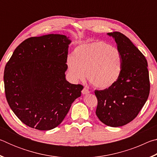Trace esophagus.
I'll return each mask as SVG.
<instances>
[{
  "mask_svg": "<svg viewBox=\"0 0 157 157\" xmlns=\"http://www.w3.org/2000/svg\"><path fill=\"white\" fill-rule=\"evenodd\" d=\"M89 90L88 89H86V87H84V88L82 89V94H89Z\"/></svg>",
  "mask_w": 157,
  "mask_h": 157,
  "instance_id": "34e87169",
  "label": "esophagus"
}]
</instances>
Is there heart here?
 <instances>
[{"instance_id": "heart-1", "label": "heart", "mask_w": 157, "mask_h": 157, "mask_svg": "<svg viewBox=\"0 0 157 157\" xmlns=\"http://www.w3.org/2000/svg\"><path fill=\"white\" fill-rule=\"evenodd\" d=\"M68 71L74 80L83 79L86 71L90 83L100 89H108L118 81L122 58L116 48L102 41L79 44L66 60Z\"/></svg>"}]
</instances>
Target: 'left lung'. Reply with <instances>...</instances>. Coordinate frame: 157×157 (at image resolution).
Returning <instances> with one entry per match:
<instances>
[{"label": "left lung", "instance_id": "obj_1", "mask_svg": "<svg viewBox=\"0 0 157 157\" xmlns=\"http://www.w3.org/2000/svg\"><path fill=\"white\" fill-rule=\"evenodd\" d=\"M115 39L122 58L121 75L108 89L95 90L98 99L95 113L110 127H121L134 120L150 94L147 62L129 38L119 32L107 34Z\"/></svg>", "mask_w": 157, "mask_h": 157}]
</instances>
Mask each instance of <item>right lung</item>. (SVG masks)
Wrapping results in <instances>:
<instances>
[{
    "mask_svg": "<svg viewBox=\"0 0 157 157\" xmlns=\"http://www.w3.org/2000/svg\"><path fill=\"white\" fill-rule=\"evenodd\" d=\"M68 37L50 34L18 45L4 71L5 96L18 119L38 130L62 123L83 86L66 80Z\"/></svg>",
    "mask_w": 157,
    "mask_h": 157,
    "instance_id": "right-lung-1",
    "label": "right lung"
}]
</instances>
